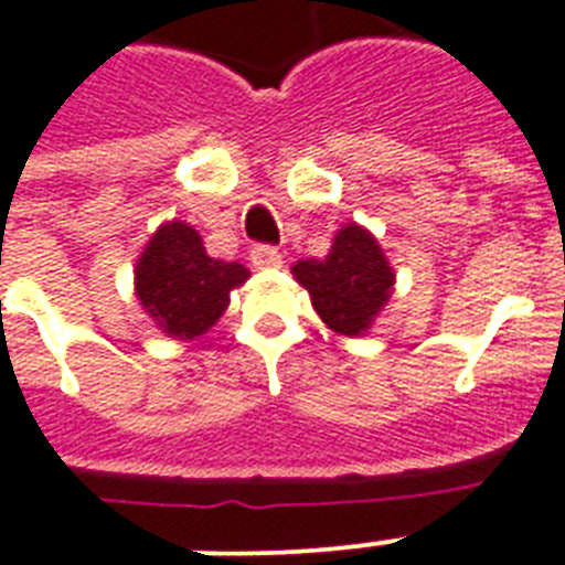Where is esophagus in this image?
<instances>
[{"label": "esophagus", "mask_w": 565, "mask_h": 565, "mask_svg": "<svg viewBox=\"0 0 565 565\" xmlns=\"http://www.w3.org/2000/svg\"><path fill=\"white\" fill-rule=\"evenodd\" d=\"M252 267L255 269H278L284 264L281 252L275 246H252Z\"/></svg>", "instance_id": "34e87169"}]
</instances>
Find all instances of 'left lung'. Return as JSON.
Listing matches in <instances>:
<instances>
[{
  "mask_svg": "<svg viewBox=\"0 0 565 565\" xmlns=\"http://www.w3.org/2000/svg\"><path fill=\"white\" fill-rule=\"evenodd\" d=\"M292 278L310 292L319 319L339 337L369 333L397 281L377 237L360 223L339 228L322 260H296Z\"/></svg>",
  "mask_w": 565,
  "mask_h": 565,
  "instance_id": "1",
  "label": "left lung"
}]
</instances>
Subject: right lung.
<instances>
[{
  "instance_id": "right-lung-1",
  "label": "right lung",
  "mask_w": 565,
  "mask_h": 565,
  "mask_svg": "<svg viewBox=\"0 0 565 565\" xmlns=\"http://www.w3.org/2000/svg\"><path fill=\"white\" fill-rule=\"evenodd\" d=\"M249 269L237 260L211 258L194 226L168 220L136 260L132 290L164 337L185 342L217 324L232 290L243 287Z\"/></svg>"
}]
</instances>
